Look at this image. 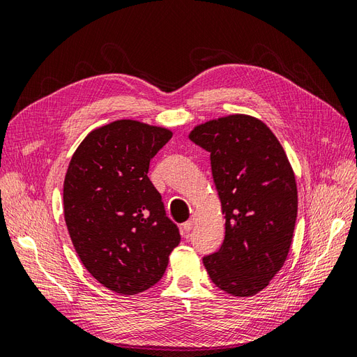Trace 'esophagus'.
Returning a JSON list of instances; mask_svg holds the SVG:
<instances>
[{"mask_svg": "<svg viewBox=\"0 0 357 357\" xmlns=\"http://www.w3.org/2000/svg\"><path fill=\"white\" fill-rule=\"evenodd\" d=\"M195 222H197V215H192V218L186 223H183V229H185L186 232H190L192 228H193V225H195Z\"/></svg>", "mask_w": 357, "mask_h": 357, "instance_id": "esophagus-1", "label": "esophagus"}]
</instances>
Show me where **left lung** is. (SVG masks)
Wrapping results in <instances>:
<instances>
[{
    "mask_svg": "<svg viewBox=\"0 0 357 357\" xmlns=\"http://www.w3.org/2000/svg\"><path fill=\"white\" fill-rule=\"evenodd\" d=\"M190 142L207 150L225 214V240L202 262L211 282L234 296L261 291L282 269L298 214L294 171L264 122L244 114L197 126Z\"/></svg>",
    "mask_w": 357,
    "mask_h": 357,
    "instance_id": "obj_1",
    "label": "left lung"
}]
</instances>
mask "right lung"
<instances>
[{
	"label": "right lung",
	"instance_id": "obj_1",
	"mask_svg": "<svg viewBox=\"0 0 357 357\" xmlns=\"http://www.w3.org/2000/svg\"><path fill=\"white\" fill-rule=\"evenodd\" d=\"M171 131L137 121L95 129L75 150L63 181V215L73 245L93 278L121 295L155 286L180 243L150 160Z\"/></svg>",
	"mask_w": 357,
	"mask_h": 357
}]
</instances>
